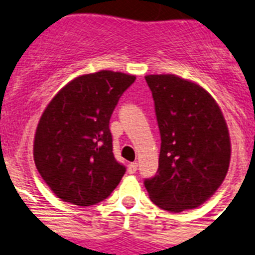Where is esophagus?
Listing matches in <instances>:
<instances>
[{
    "mask_svg": "<svg viewBox=\"0 0 255 255\" xmlns=\"http://www.w3.org/2000/svg\"><path fill=\"white\" fill-rule=\"evenodd\" d=\"M137 166L138 165L136 162L129 163V165H128V173H129V174H134V173L137 171Z\"/></svg>",
    "mask_w": 255,
    "mask_h": 255,
    "instance_id": "34e87169",
    "label": "esophagus"
}]
</instances>
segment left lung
Returning <instances> with one entry per match:
<instances>
[{
    "label": "left lung",
    "mask_w": 255,
    "mask_h": 255,
    "mask_svg": "<svg viewBox=\"0 0 255 255\" xmlns=\"http://www.w3.org/2000/svg\"><path fill=\"white\" fill-rule=\"evenodd\" d=\"M161 134L158 170L144 181L150 200L169 212L210 199L228 173L231 138L220 107L207 90L174 74L145 77Z\"/></svg>",
    "instance_id": "left-lung-1"
}]
</instances>
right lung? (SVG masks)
<instances>
[{
	"instance_id": "right-lung-1",
	"label": "right lung",
	"mask_w": 255,
	"mask_h": 255,
	"mask_svg": "<svg viewBox=\"0 0 255 255\" xmlns=\"http://www.w3.org/2000/svg\"><path fill=\"white\" fill-rule=\"evenodd\" d=\"M134 80L111 70L84 74L45 107L35 132L34 161L57 198L88 207L119 185L126 166L114 157L110 118Z\"/></svg>"
}]
</instances>
